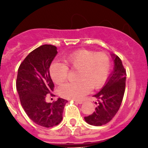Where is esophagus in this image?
<instances>
[{"label":"esophagus","instance_id":"1","mask_svg":"<svg viewBox=\"0 0 148 148\" xmlns=\"http://www.w3.org/2000/svg\"><path fill=\"white\" fill-rule=\"evenodd\" d=\"M74 102H75L76 103H78V104H82L83 103V101L79 100V99H75V100H74Z\"/></svg>","mask_w":148,"mask_h":148}]
</instances>
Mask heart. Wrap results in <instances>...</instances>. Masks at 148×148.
Listing matches in <instances>:
<instances>
[{
	"label": "heart",
	"mask_w": 148,
	"mask_h": 148,
	"mask_svg": "<svg viewBox=\"0 0 148 148\" xmlns=\"http://www.w3.org/2000/svg\"><path fill=\"white\" fill-rule=\"evenodd\" d=\"M65 63L54 62L49 69L51 79L61 84L67 79L69 69L77 71V82L66 83L58 89L61 97L78 99L89 93L90 89H98L107 82L111 69V59L106 53H97L86 49L76 51L64 58Z\"/></svg>",
	"instance_id": "heart-1"
}]
</instances>
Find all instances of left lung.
<instances>
[{"instance_id": "obj_1", "label": "left lung", "mask_w": 148, "mask_h": 148, "mask_svg": "<svg viewBox=\"0 0 148 148\" xmlns=\"http://www.w3.org/2000/svg\"><path fill=\"white\" fill-rule=\"evenodd\" d=\"M114 69L105 86L93 97L97 107L92 114L84 117L88 124L101 126L112 120L120 109L125 90L126 70L118 56H114Z\"/></svg>"}]
</instances>
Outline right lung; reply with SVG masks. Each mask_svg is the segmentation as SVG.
<instances>
[{
  "label": "right lung",
  "mask_w": 148,
  "mask_h": 148,
  "mask_svg": "<svg viewBox=\"0 0 148 148\" xmlns=\"http://www.w3.org/2000/svg\"><path fill=\"white\" fill-rule=\"evenodd\" d=\"M57 53L53 45L39 46L29 53L18 70L16 89L22 107L31 120L44 127H52L62 122L67 102L62 98L52 103L46 102L47 95L55 96L49 68Z\"/></svg>",
  "instance_id": "right-lung-1"
}]
</instances>
